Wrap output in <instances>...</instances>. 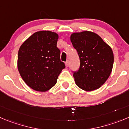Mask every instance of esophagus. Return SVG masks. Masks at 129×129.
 <instances>
[{
	"mask_svg": "<svg viewBox=\"0 0 129 129\" xmlns=\"http://www.w3.org/2000/svg\"><path fill=\"white\" fill-rule=\"evenodd\" d=\"M65 64H66V67H68V66H69V61L68 60H67V61H66V63H65Z\"/></svg>",
	"mask_w": 129,
	"mask_h": 129,
	"instance_id": "1",
	"label": "esophagus"
}]
</instances>
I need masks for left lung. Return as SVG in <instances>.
Listing matches in <instances>:
<instances>
[{"label": "left lung", "mask_w": 129, "mask_h": 129, "mask_svg": "<svg viewBox=\"0 0 129 129\" xmlns=\"http://www.w3.org/2000/svg\"><path fill=\"white\" fill-rule=\"evenodd\" d=\"M71 41L80 60L79 69L73 72L76 85L87 92L99 88L112 71V49L99 35L90 31L72 34Z\"/></svg>", "instance_id": "left-lung-1"}]
</instances>
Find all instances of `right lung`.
<instances>
[{"label": "right lung", "mask_w": 129, "mask_h": 129, "mask_svg": "<svg viewBox=\"0 0 129 129\" xmlns=\"http://www.w3.org/2000/svg\"><path fill=\"white\" fill-rule=\"evenodd\" d=\"M58 39L55 32L39 31L28 37L19 49L18 69L25 83L33 90H50L66 67L56 47Z\"/></svg>", "instance_id": "right-lung-1"}]
</instances>
